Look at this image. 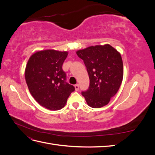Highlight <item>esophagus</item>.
I'll return each mask as SVG.
<instances>
[{
	"instance_id": "obj_1",
	"label": "esophagus",
	"mask_w": 155,
	"mask_h": 155,
	"mask_svg": "<svg viewBox=\"0 0 155 155\" xmlns=\"http://www.w3.org/2000/svg\"><path fill=\"white\" fill-rule=\"evenodd\" d=\"M75 88H76V91H79V85H78V84H76V85H75Z\"/></svg>"
}]
</instances>
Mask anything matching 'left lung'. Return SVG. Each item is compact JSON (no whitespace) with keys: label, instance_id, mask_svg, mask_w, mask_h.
Here are the masks:
<instances>
[{"label":"left lung","instance_id":"obj_1","mask_svg":"<svg viewBox=\"0 0 155 155\" xmlns=\"http://www.w3.org/2000/svg\"><path fill=\"white\" fill-rule=\"evenodd\" d=\"M83 60L90 79V85L83 91L87 104L101 108L109 104L119 90L124 76L120 54L110 45H96L76 51Z\"/></svg>","mask_w":155,"mask_h":155}]
</instances>
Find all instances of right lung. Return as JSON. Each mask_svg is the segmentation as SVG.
Segmentation results:
<instances>
[{
  "label": "right lung",
  "instance_id": "right-lung-1",
  "mask_svg": "<svg viewBox=\"0 0 155 155\" xmlns=\"http://www.w3.org/2000/svg\"><path fill=\"white\" fill-rule=\"evenodd\" d=\"M67 55V51H39L31 56L26 64L25 79L31 94L47 109H61L75 91L66 82V73L62 68Z\"/></svg>",
  "mask_w": 155,
  "mask_h": 155
}]
</instances>
